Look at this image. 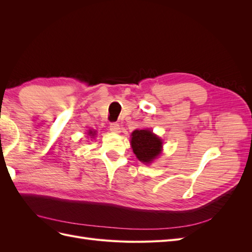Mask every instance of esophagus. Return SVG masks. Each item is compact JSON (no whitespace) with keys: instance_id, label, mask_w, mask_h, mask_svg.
I'll list each match as a JSON object with an SVG mask.
<instances>
[{"instance_id":"1","label":"esophagus","mask_w":252,"mask_h":252,"mask_svg":"<svg viewBox=\"0 0 252 252\" xmlns=\"http://www.w3.org/2000/svg\"><path fill=\"white\" fill-rule=\"evenodd\" d=\"M109 129L111 132H114V133H119L121 131V127L119 123H111L109 126Z\"/></svg>"}]
</instances>
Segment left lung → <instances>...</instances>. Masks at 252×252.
<instances>
[{"mask_svg": "<svg viewBox=\"0 0 252 252\" xmlns=\"http://www.w3.org/2000/svg\"><path fill=\"white\" fill-rule=\"evenodd\" d=\"M131 147L136 158L148 164L161 154L162 141L147 129L134 130L131 133Z\"/></svg>", "mask_w": 252, "mask_h": 252, "instance_id": "8db88e82", "label": "left lung"}]
</instances>
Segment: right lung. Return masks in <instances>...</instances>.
Wrapping results in <instances>:
<instances>
[{"instance_id":"right-lung-1","label":"right lung","mask_w":252,"mask_h":252,"mask_svg":"<svg viewBox=\"0 0 252 252\" xmlns=\"http://www.w3.org/2000/svg\"><path fill=\"white\" fill-rule=\"evenodd\" d=\"M94 133H95V132H93V131H91V130L89 131V134H90V135H94Z\"/></svg>"}]
</instances>
